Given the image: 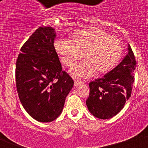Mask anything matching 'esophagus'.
Instances as JSON below:
<instances>
[{
  "instance_id": "34e87169",
  "label": "esophagus",
  "mask_w": 148,
  "mask_h": 148,
  "mask_svg": "<svg viewBox=\"0 0 148 148\" xmlns=\"http://www.w3.org/2000/svg\"><path fill=\"white\" fill-rule=\"evenodd\" d=\"M83 83V82L82 81H79V80H75L74 81V85L75 86H78L79 85V84H81Z\"/></svg>"
}]
</instances>
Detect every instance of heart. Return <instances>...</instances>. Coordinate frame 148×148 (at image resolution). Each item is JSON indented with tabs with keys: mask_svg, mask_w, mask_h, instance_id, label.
Listing matches in <instances>:
<instances>
[{
	"mask_svg": "<svg viewBox=\"0 0 148 148\" xmlns=\"http://www.w3.org/2000/svg\"><path fill=\"white\" fill-rule=\"evenodd\" d=\"M54 45L61 62L67 67L74 66L84 54L85 61L70 72L75 78H87L96 72L108 73L118 64L123 50L119 39L95 28L79 30L70 40H58Z\"/></svg>",
	"mask_w": 148,
	"mask_h": 148,
	"instance_id": "b5f03b06",
	"label": "heart"
}]
</instances>
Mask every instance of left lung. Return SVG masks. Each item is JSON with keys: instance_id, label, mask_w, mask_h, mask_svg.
<instances>
[{"instance_id": "obj_1", "label": "left lung", "mask_w": 148, "mask_h": 148, "mask_svg": "<svg viewBox=\"0 0 148 148\" xmlns=\"http://www.w3.org/2000/svg\"><path fill=\"white\" fill-rule=\"evenodd\" d=\"M136 61L130 45L128 53L117 66L89 84L90 94L86 101L89 111L96 118L110 119L123 109L131 95Z\"/></svg>"}]
</instances>
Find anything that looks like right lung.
I'll return each mask as SVG.
<instances>
[{
    "mask_svg": "<svg viewBox=\"0 0 148 148\" xmlns=\"http://www.w3.org/2000/svg\"><path fill=\"white\" fill-rule=\"evenodd\" d=\"M56 36L51 27L38 28L21 48L15 66L19 99L28 114L40 122L58 118L74 84L62 70L54 47Z\"/></svg>",
    "mask_w": 148,
    "mask_h": 148,
    "instance_id": "1",
    "label": "right lung"
}]
</instances>
